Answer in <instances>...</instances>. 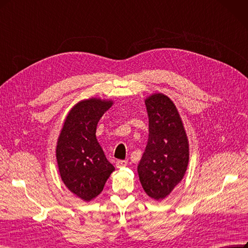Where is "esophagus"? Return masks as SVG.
Here are the masks:
<instances>
[{"mask_svg": "<svg viewBox=\"0 0 248 248\" xmlns=\"http://www.w3.org/2000/svg\"><path fill=\"white\" fill-rule=\"evenodd\" d=\"M126 165H127V161H125V160H118V161L116 162V166H117L118 168L125 167Z\"/></svg>", "mask_w": 248, "mask_h": 248, "instance_id": "1", "label": "esophagus"}]
</instances>
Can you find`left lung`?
Listing matches in <instances>:
<instances>
[{"label": "left lung", "mask_w": 248, "mask_h": 248, "mask_svg": "<svg viewBox=\"0 0 248 248\" xmlns=\"http://www.w3.org/2000/svg\"><path fill=\"white\" fill-rule=\"evenodd\" d=\"M149 138L138 166L140 181L150 197L165 198L182 181L189 163V143L173 102L164 94L146 99Z\"/></svg>", "instance_id": "1"}]
</instances>
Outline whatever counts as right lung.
Wrapping results in <instances>:
<instances>
[{
	"instance_id": "obj_1",
	"label": "right lung",
	"mask_w": 248,
	"mask_h": 248,
	"mask_svg": "<svg viewBox=\"0 0 248 248\" xmlns=\"http://www.w3.org/2000/svg\"><path fill=\"white\" fill-rule=\"evenodd\" d=\"M112 104L96 98L80 101L67 115L57 141L56 158L62 182L84 201L95 198L115 170L95 135L99 119Z\"/></svg>"
}]
</instances>
